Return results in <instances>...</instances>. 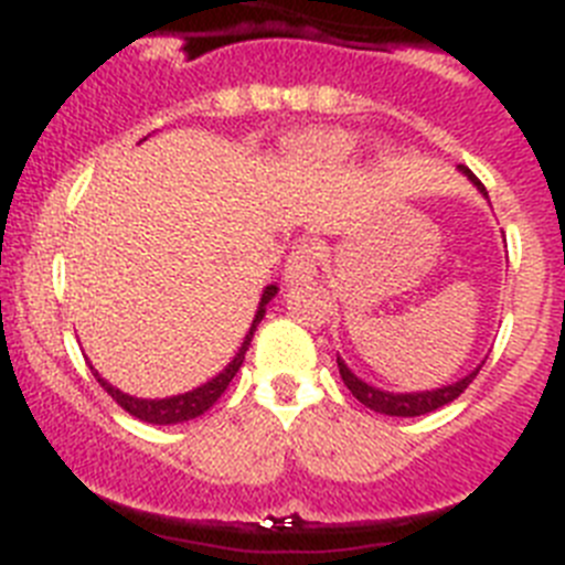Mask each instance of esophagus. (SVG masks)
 <instances>
[{
	"label": "esophagus",
	"instance_id": "esophagus-1",
	"mask_svg": "<svg viewBox=\"0 0 565 565\" xmlns=\"http://www.w3.org/2000/svg\"><path fill=\"white\" fill-rule=\"evenodd\" d=\"M319 268V246L302 239L297 248L291 252L286 263V282L288 286H302V282H311L317 277Z\"/></svg>",
	"mask_w": 565,
	"mask_h": 565
}]
</instances>
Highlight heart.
I'll list each match as a JSON object with an SVG mask.
<instances>
[{
	"instance_id": "1",
	"label": "heart",
	"mask_w": 565,
	"mask_h": 565,
	"mask_svg": "<svg viewBox=\"0 0 565 565\" xmlns=\"http://www.w3.org/2000/svg\"><path fill=\"white\" fill-rule=\"evenodd\" d=\"M356 147V138L342 129H326V132H311L297 143L299 158L311 163H339Z\"/></svg>"
}]
</instances>
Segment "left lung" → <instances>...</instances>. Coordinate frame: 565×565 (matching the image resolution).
Wrapping results in <instances>:
<instances>
[{
    "mask_svg": "<svg viewBox=\"0 0 565 565\" xmlns=\"http://www.w3.org/2000/svg\"><path fill=\"white\" fill-rule=\"evenodd\" d=\"M458 169H461V174H467V181L472 183V186H478V192L487 198V189H483V183L478 181L476 174L469 172L467 167H458ZM337 364H339V376H342V382L348 384V391H351L353 396L364 404V407H371V411H376V413H384V416H402V418L424 416V413H433V411H438V407H444V404H450L452 398H458L463 391H467L469 382H472V379L478 376V371L483 367V362H481L476 371H469L463 379H458V382H452V384H444V387H436V391L391 393V391H379V387H373V384L362 382V379H359L356 373H353L351 367L342 362V356H337Z\"/></svg>",
    "mask_w": 565,
    "mask_h": 565,
    "instance_id": "obj_1",
    "label": "left lung"
}]
</instances>
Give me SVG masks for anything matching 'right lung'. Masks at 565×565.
Returning <instances> with one entry per match:
<instances>
[{
    "instance_id": "add662e5",
    "label": "right lung",
    "mask_w": 565,
    "mask_h": 565,
    "mask_svg": "<svg viewBox=\"0 0 565 565\" xmlns=\"http://www.w3.org/2000/svg\"><path fill=\"white\" fill-rule=\"evenodd\" d=\"M147 141V138H143ZM277 297V286H266V291H263V297H259V306H257V313H254L252 319V328H248L246 339H243V344H239V351L234 353L232 362L223 367L221 373L214 379H209L206 384H201V387H194V391L189 393H181V396H169V398H138V396H129V393L118 391V387H113V384L107 382V379L98 376V371H89L96 373L98 384H102L104 391L109 393V396L115 398V402L121 404L124 411L129 413V416L141 418V422L147 424H181V422H192V418L203 416V413L212 407L217 398L226 393L228 382H232L234 376H237L239 364H243V359H246V351L248 344H252V337L254 331H257L259 319L266 317V306L271 302V299Z\"/></svg>"
}]
</instances>
